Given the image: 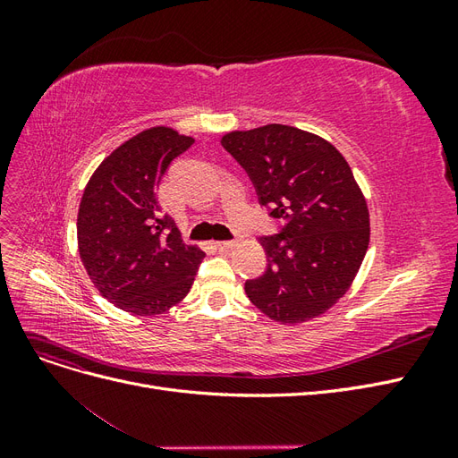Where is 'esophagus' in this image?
Returning a JSON list of instances; mask_svg holds the SVG:
<instances>
[{
	"label": "esophagus",
	"mask_w": 458,
	"mask_h": 458,
	"mask_svg": "<svg viewBox=\"0 0 458 458\" xmlns=\"http://www.w3.org/2000/svg\"><path fill=\"white\" fill-rule=\"evenodd\" d=\"M239 239H233V241H219V242H216V246L219 248L221 252H229V250H233L234 246H239Z\"/></svg>",
	"instance_id": "1"
}]
</instances>
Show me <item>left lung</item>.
I'll return each instance as SVG.
<instances>
[{
    "instance_id": "left-lung-1",
    "label": "left lung",
    "mask_w": 458,
    "mask_h": 458,
    "mask_svg": "<svg viewBox=\"0 0 458 458\" xmlns=\"http://www.w3.org/2000/svg\"><path fill=\"white\" fill-rule=\"evenodd\" d=\"M221 145L250 175L259 204L284 219L261 237L266 273L246 281L254 306L281 325L306 323L348 293L369 248V206L350 164L323 137L283 123L229 131Z\"/></svg>"
}]
</instances>
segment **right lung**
<instances>
[{"instance_id":"obj_1","label":"right lung","mask_w":458,"mask_h":458,"mask_svg":"<svg viewBox=\"0 0 458 458\" xmlns=\"http://www.w3.org/2000/svg\"><path fill=\"white\" fill-rule=\"evenodd\" d=\"M195 140L168 126L133 135L99 164L81 195L78 250L91 283L131 315H160L182 301L206 256L185 244L157 189Z\"/></svg>"}]
</instances>
